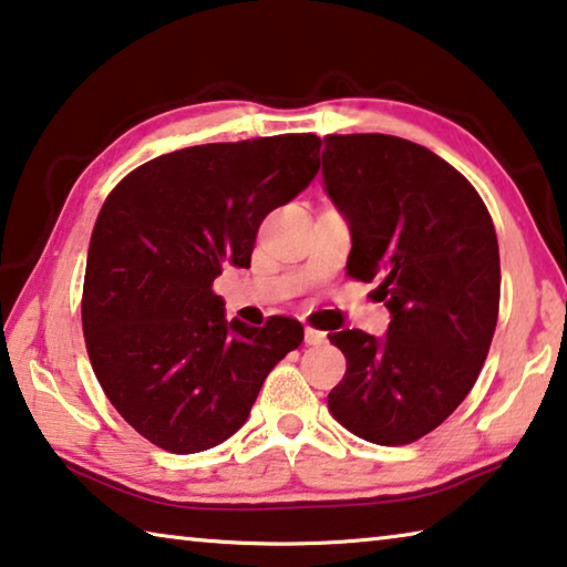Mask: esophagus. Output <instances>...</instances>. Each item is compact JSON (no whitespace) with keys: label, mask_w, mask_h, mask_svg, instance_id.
Wrapping results in <instances>:
<instances>
[{"label":"esophagus","mask_w":567,"mask_h":567,"mask_svg":"<svg viewBox=\"0 0 567 567\" xmlns=\"http://www.w3.org/2000/svg\"><path fill=\"white\" fill-rule=\"evenodd\" d=\"M305 343H308V346H320V343H326V332L312 330V328H305Z\"/></svg>","instance_id":"34e87169"}]
</instances>
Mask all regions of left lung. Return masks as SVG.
Wrapping results in <instances>:
<instances>
[{
    "mask_svg": "<svg viewBox=\"0 0 567 567\" xmlns=\"http://www.w3.org/2000/svg\"><path fill=\"white\" fill-rule=\"evenodd\" d=\"M322 184L350 227L348 275L379 282L385 338L330 332L346 375L328 409L350 434L401 446L472 391L499 312V247L487 206L444 158L383 133L322 138Z\"/></svg>",
    "mask_w": 567,
    "mask_h": 567,
    "instance_id": "1",
    "label": "left lung"
}]
</instances>
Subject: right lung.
Instances as JSON below:
<instances>
[{"label": "right lung", "instance_id": "1", "mask_svg": "<svg viewBox=\"0 0 567 567\" xmlns=\"http://www.w3.org/2000/svg\"><path fill=\"white\" fill-rule=\"evenodd\" d=\"M312 133L206 143L158 156L107 194L93 227L83 332L107 401L171 454L212 449L245 424L302 326L224 318L212 285L249 267L257 229L320 168Z\"/></svg>", "mask_w": 567, "mask_h": 567}]
</instances>
